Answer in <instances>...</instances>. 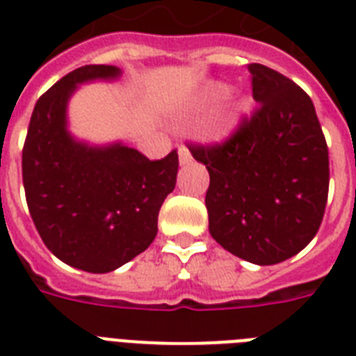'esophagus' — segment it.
<instances>
[{
  "label": "esophagus",
  "mask_w": 356,
  "mask_h": 356,
  "mask_svg": "<svg viewBox=\"0 0 356 356\" xmlns=\"http://www.w3.org/2000/svg\"><path fill=\"white\" fill-rule=\"evenodd\" d=\"M179 162H181V164H188V162H192V153H190L188 151V147H184V145H181V147H179Z\"/></svg>",
  "instance_id": "obj_1"
}]
</instances>
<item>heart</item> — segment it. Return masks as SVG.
Segmentation results:
<instances>
[{"label": "heart", "mask_w": 356, "mask_h": 356, "mask_svg": "<svg viewBox=\"0 0 356 356\" xmlns=\"http://www.w3.org/2000/svg\"><path fill=\"white\" fill-rule=\"evenodd\" d=\"M225 96V88L223 86H214L211 92H209V97L211 99H220V97ZM234 125H236V118L233 114H223L222 118H218L216 122L212 123L211 134L216 136V138H225L229 134L233 133Z\"/></svg>", "instance_id": "heart-1"}]
</instances>
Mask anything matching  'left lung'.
I'll return each mask as SVG.
<instances>
[{
    "label": "left lung",
    "instance_id": "8db88e82",
    "mask_svg": "<svg viewBox=\"0 0 356 356\" xmlns=\"http://www.w3.org/2000/svg\"><path fill=\"white\" fill-rule=\"evenodd\" d=\"M253 99L225 142L188 144L211 175L209 231L229 253L279 264L316 236L329 194V149L316 108L293 81L249 64Z\"/></svg>",
    "mask_w": 356,
    "mask_h": 356
}]
</instances>
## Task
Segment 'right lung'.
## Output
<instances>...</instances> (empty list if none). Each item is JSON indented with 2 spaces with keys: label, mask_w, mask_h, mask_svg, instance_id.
I'll return each mask as SVG.
<instances>
[{
  "label": "right lung",
  "mask_w": 356,
  "mask_h": 356,
  "mask_svg": "<svg viewBox=\"0 0 356 356\" xmlns=\"http://www.w3.org/2000/svg\"><path fill=\"white\" fill-rule=\"evenodd\" d=\"M120 74L116 66L88 64L64 75L36 102L22 151L36 231L64 264L90 273L114 271L149 248L177 181L175 149L149 161L122 142L90 145L70 134L66 111L77 86Z\"/></svg>",
  "instance_id": "right-lung-1"
}]
</instances>
